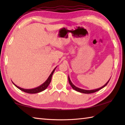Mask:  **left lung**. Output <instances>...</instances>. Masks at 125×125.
<instances>
[{"mask_svg":"<svg viewBox=\"0 0 125 125\" xmlns=\"http://www.w3.org/2000/svg\"><path fill=\"white\" fill-rule=\"evenodd\" d=\"M111 79V78H110ZM110 79L108 80V81L102 87H100V88H98V89H94V90H84V89H80V88H78V87H76V86L74 85L72 83V82H71V81H70V79L69 78V76H68V81H69V84H70L71 86L72 87V88L73 89H74L75 90H76V91H78V92H81V93H83V94H92V93H94V92H97L98 91H99V90H101L102 89H103V87H104L106 85L108 84V82H109Z\"/></svg>","mask_w":125,"mask_h":125,"instance_id":"left-lung-1","label":"left lung"}]
</instances>
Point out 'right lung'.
<instances>
[{"label":"right lung","mask_w":125,"mask_h":125,"mask_svg":"<svg viewBox=\"0 0 125 125\" xmlns=\"http://www.w3.org/2000/svg\"><path fill=\"white\" fill-rule=\"evenodd\" d=\"M56 68L54 69L53 71H52V73L50 74V76H49V77L48 78V79L46 80V81L42 84V85H41L40 86H39L38 87H36V88H34V89H22V88H21V87L18 86L17 85H16L12 82L13 83V84L14 85L18 87L19 89H20V90H21V91L26 92V93H28V94H37V93H39V92H40L41 91H43L45 89H47V87L48 86V85H49L50 82H51L52 80V74L53 73H54V71L55 70Z\"/></svg>","instance_id":"1"}]
</instances>
